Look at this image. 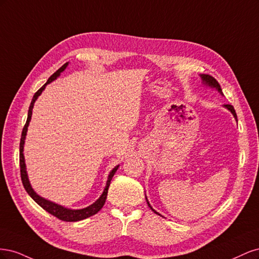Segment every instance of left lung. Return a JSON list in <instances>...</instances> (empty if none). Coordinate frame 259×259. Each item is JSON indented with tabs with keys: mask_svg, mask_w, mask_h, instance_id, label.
I'll return each mask as SVG.
<instances>
[{
	"mask_svg": "<svg viewBox=\"0 0 259 259\" xmlns=\"http://www.w3.org/2000/svg\"><path fill=\"white\" fill-rule=\"evenodd\" d=\"M200 77H201V80H202V83L204 84L205 86H208V88H210V89H215L219 94H222V95H224L223 92H222L221 85H219V83L214 79L213 76H210V75H208V74H200ZM224 107L228 109V110L232 113V115L234 116V119H236V121L238 122V119H237V113H236V111H234V108H233L231 105H224ZM146 200H147V203H148V206L151 208V210H152V211H154L155 214H158V215L162 216V215H161V214H159L158 211H156L155 209H153V208H152V206L150 205V203H149V201H148L147 197H146Z\"/></svg>",
	"mask_w": 259,
	"mask_h": 259,
	"instance_id": "left-lung-1",
	"label": "left lung"
}]
</instances>
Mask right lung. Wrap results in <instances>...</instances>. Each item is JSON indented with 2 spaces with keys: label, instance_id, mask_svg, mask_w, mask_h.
<instances>
[{
  "label": "right lung",
  "instance_id": "add662e5",
  "mask_svg": "<svg viewBox=\"0 0 259 259\" xmlns=\"http://www.w3.org/2000/svg\"><path fill=\"white\" fill-rule=\"evenodd\" d=\"M69 62H66L64 66H61L56 72H55L53 75L50 76V79L48 80L42 88L38 90L31 100V104L29 107V111H28V117H27V122L25 124V126H23L22 133H21V138H20V146H19V163H20V175H21V180H22V185L25 187L26 191L28 192V194L30 195L31 198H32L38 205H40L42 208H44L46 211H49L50 214L54 215L55 217H57L58 219H61V221L64 222H79L82 221V219H85L88 217H91L93 215H95L96 213L103 208L106 199H107V194H108V189H109V186H110L111 183V179L113 177V175L115 174V171L119 168L120 165H116L110 173L108 175V179H107V183H106V187L104 189V192L101 193L100 197L91 204L88 207H84V208H80V209H71V208H67L62 205L57 204V203L52 202L50 200H46L44 198H42L41 195H38L34 189L32 188L30 184V180L28 177V173H27V168H26V162H25V155H23V146H25V140H26V136H27V132H28V126H29V123L31 121V116H32V109L34 106V103L36 101V99L38 98V96L41 95L42 92L45 90L46 85L52 83L54 80H56L57 77L60 75V73L62 71H65V69L68 67Z\"/></svg>",
  "mask_w": 259,
  "mask_h": 259
}]
</instances>
